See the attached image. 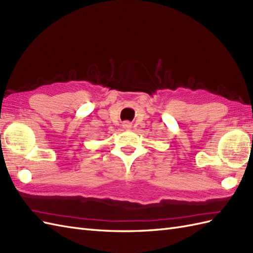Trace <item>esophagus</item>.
<instances>
[{"mask_svg":"<svg viewBox=\"0 0 253 253\" xmlns=\"http://www.w3.org/2000/svg\"><path fill=\"white\" fill-rule=\"evenodd\" d=\"M123 127H124L125 129H129L131 127V123L130 122H124V123H123Z\"/></svg>","mask_w":253,"mask_h":253,"instance_id":"esophagus-1","label":"esophagus"}]
</instances>
